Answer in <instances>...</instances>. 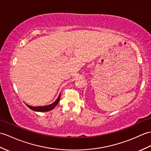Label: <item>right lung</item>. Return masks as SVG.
Segmentation results:
<instances>
[{
    "mask_svg": "<svg viewBox=\"0 0 151 151\" xmlns=\"http://www.w3.org/2000/svg\"><path fill=\"white\" fill-rule=\"evenodd\" d=\"M60 94H59V96L58 97V99L56 100L54 103H52L49 106H40V107H33V106H30L29 105H27V106L31 109V110L35 111H38V112H46L49 111L50 110L53 109L55 107V106L58 104V101L60 100Z\"/></svg>",
    "mask_w": 151,
    "mask_h": 151,
    "instance_id": "1",
    "label": "right lung"
}]
</instances>
